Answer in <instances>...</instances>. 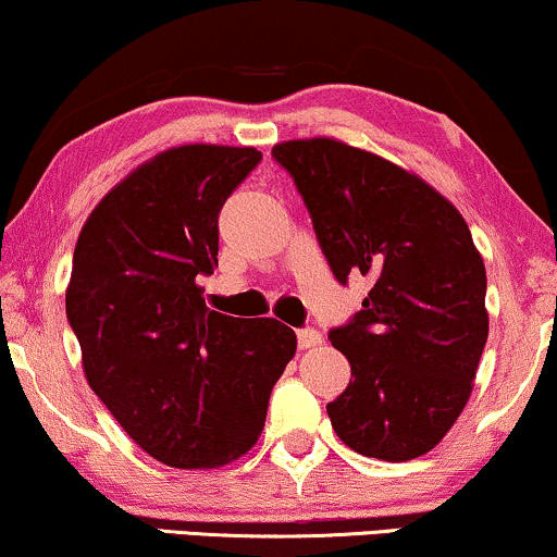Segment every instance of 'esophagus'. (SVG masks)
Wrapping results in <instances>:
<instances>
[{"instance_id": "34e87169", "label": "esophagus", "mask_w": 557, "mask_h": 557, "mask_svg": "<svg viewBox=\"0 0 557 557\" xmlns=\"http://www.w3.org/2000/svg\"><path fill=\"white\" fill-rule=\"evenodd\" d=\"M321 344V334L315 329H300L298 331V347L300 349H313Z\"/></svg>"}]
</instances>
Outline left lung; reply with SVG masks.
<instances>
[{"label":"left lung","instance_id":"left-lung-1","mask_svg":"<svg viewBox=\"0 0 557 557\" xmlns=\"http://www.w3.org/2000/svg\"><path fill=\"white\" fill-rule=\"evenodd\" d=\"M302 195L339 283L372 280L329 339L351 364L326 406L344 445L404 462L442 442L466 408L485 339V267L466 218L417 174L336 138L272 149Z\"/></svg>","mask_w":557,"mask_h":557}]
</instances>
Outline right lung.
<instances>
[{
  "mask_svg": "<svg viewBox=\"0 0 557 557\" xmlns=\"http://www.w3.org/2000/svg\"><path fill=\"white\" fill-rule=\"evenodd\" d=\"M262 161L251 146L189 144L133 169L76 238L66 315L89 388L169 468H221L255 447L295 331L210 311L218 213Z\"/></svg>",
  "mask_w": 557,
  "mask_h": 557,
  "instance_id": "1",
  "label": "right lung"
}]
</instances>
